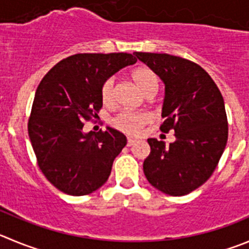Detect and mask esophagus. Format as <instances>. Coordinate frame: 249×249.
Returning a JSON list of instances; mask_svg holds the SVG:
<instances>
[{"label": "esophagus", "instance_id": "1", "mask_svg": "<svg viewBox=\"0 0 249 249\" xmlns=\"http://www.w3.org/2000/svg\"><path fill=\"white\" fill-rule=\"evenodd\" d=\"M137 143V141L136 139H132V138H128V141H127V145L128 146H132V145H134V144Z\"/></svg>", "mask_w": 249, "mask_h": 249}]
</instances>
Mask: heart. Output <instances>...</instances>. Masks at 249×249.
<instances>
[{"mask_svg": "<svg viewBox=\"0 0 249 249\" xmlns=\"http://www.w3.org/2000/svg\"><path fill=\"white\" fill-rule=\"evenodd\" d=\"M132 79L136 83L137 87L143 91L144 94L149 93L153 89L158 90L159 88V78L150 68L148 67H138L132 72ZM101 100L105 105H112L115 101V78L110 77L103 83L101 85ZM150 121V116L144 112H129V111H123L118 113L113 120V126L118 131L123 133L129 134V136H136L141 132L142 127Z\"/></svg>", "mask_w": 249, "mask_h": 249, "instance_id": "obj_1", "label": "heart"}]
</instances>
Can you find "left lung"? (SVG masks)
<instances>
[{"mask_svg":"<svg viewBox=\"0 0 249 249\" xmlns=\"http://www.w3.org/2000/svg\"><path fill=\"white\" fill-rule=\"evenodd\" d=\"M165 84L160 129H174L176 141L149 138L150 154L143 170L149 183L169 196H184L209 179L229 136L224 99L209 74L178 56L134 52Z\"/></svg>","mask_w":249,"mask_h":249,"instance_id":"obj_1","label":"left lung"}]
</instances>
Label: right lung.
<instances>
[{
    "label": "right lung",
    "mask_w": 249,
    "mask_h": 249,
    "mask_svg": "<svg viewBox=\"0 0 249 249\" xmlns=\"http://www.w3.org/2000/svg\"><path fill=\"white\" fill-rule=\"evenodd\" d=\"M136 62L126 52L77 53L60 61L40 82L28 133L40 170L63 193L85 196L107 181L126 136L111 127L84 133L83 127L99 117L103 83Z\"/></svg>",
    "instance_id": "right-lung-1"
}]
</instances>
